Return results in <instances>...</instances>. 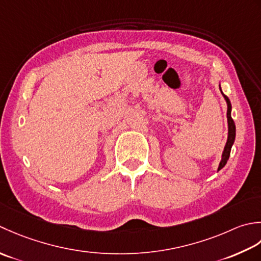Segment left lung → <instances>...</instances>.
<instances>
[{"label":"left lung","instance_id":"8db88e82","mask_svg":"<svg viewBox=\"0 0 261 261\" xmlns=\"http://www.w3.org/2000/svg\"><path fill=\"white\" fill-rule=\"evenodd\" d=\"M222 94H223V92H222ZM223 95H224V98L226 100V103H227V114H226V116H227V124H228V135H227V142L225 144L224 151H223V154H222V160L220 162L219 170H221L226 164L228 158H230L231 147H232L233 143H234V140H236V124H234V121H233L232 117H231L232 106H231V102H230V99H228L225 94H223Z\"/></svg>","mask_w":261,"mask_h":261}]
</instances>
